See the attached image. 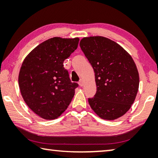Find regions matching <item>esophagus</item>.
Listing matches in <instances>:
<instances>
[{"instance_id":"34e87169","label":"esophagus","mask_w":158,"mask_h":158,"mask_svg":"<svg viewBox=\"0 0 158 158\" xmlns=\"http://www.w3.org/2000/svg\"><path fill=\"white\" fill-rule=\"evenodd\" d=\"M79 85L81 87H82L83 85H84V80H83L82 79H81L79 80Z\"/></svg>"}]
</instances>
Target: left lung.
Returning a JSON list of instances; mask_svg holds the SVG:
<instances>
[{"instance_id":"1","label":"left lung","mask_w":158,"mask_h":158,"mask_svg":"<svg viewBox=\"0 0 158 158\" xmlns=\"http://www.w3.org/2000/svg\"><path fill=\"white\" fill-rule=\"evenodd\" d=\"M82 52L95 72L97 91L89 98L90 107L102 119L114 120L130 109L139 84L138 70L131 56L106 37H84Z\"/></svg>"}]
</instances>
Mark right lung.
<instances>
[{"mask_svg": "<svg viewBox=\"0 0 158 158\" xmlns=\"http://www.w3.org/2000/svg\"><path fill=\"white\" fill-rule=\"evenodd\" d=\"M79 39L53 37L26 57L19 74L21 95L35 114L55 119L68 108L79 86L72 82L63 61L78 47Z\"/></svg>", "mask_w": 158, "mask_h": 158, "instance_id": "1", "label": "right lung"}]
</instances>
